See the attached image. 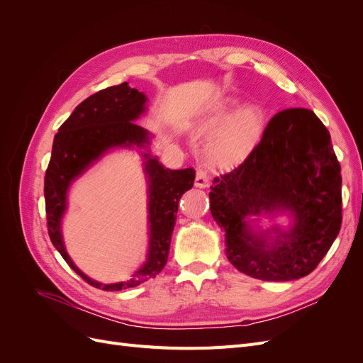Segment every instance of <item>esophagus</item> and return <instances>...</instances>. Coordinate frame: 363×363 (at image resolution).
<instances>
[{
    "instance_id": "obj_1",
    "label": "esophagus",
    "mask_w": 363,
    "mask_h": 363,
    "mask_svg": "<svg viewBox=\"0 0 363 363\" xmlns=\"http://www.w3.org/2000/svg\"><path fill=\"white\" fill-rule=\"evenodd\" d=\"M208 184H211V179H208L207 172L203 171V169L196 171V175H195V186H196V188L204 189V188H208Z\"/></svg>"
}]
</instances>
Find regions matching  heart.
Returning <instances> with one entry per match:
<instances>
[{
  "instance_id": "1",
  "label": "heart",
  "mask_w": 363,
  "mask_h": 363,
  "mask_svg": "<svg viewBox=\"0 0 363 363\" xmlns=\"http://www.w3.org/2000/svg\"><path fill=\"white\" fill-rule=\"evenodd\" d=\"M236 98L219 101L199 121V131L211 135L206 156L219 168H232L244 162L265 131L267 116L259 106H244Z\"/></svg>"
}]
</instances>
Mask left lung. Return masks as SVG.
<instances>
[{"instance_id":"1","label":"left lung","mask_w":363,"mask_h":363,"mask_svg":"<svg viewBox=\"0 0 363 363\" xmlns=\"http://www.w3.org/2000/svg\"><path fill=\"white\" fill-rule=\"evenodd\" d=\"M211 212L225 232V255L240 272L265 281L311 274L342 223L340 164L328 130L309 108L274 115L257 147L232 172L215 177ZM288 214V229L257 227Z\"/></svg>"}]
</instances>
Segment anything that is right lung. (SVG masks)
Wrapping results in <instances>:
<instances>
[{"instance_id": "obj_1", "label": "right lung", "mask_w": 363, "mask_h": 363, "mask_svg": "<svg viewBox=\"0 0 363 363\" xmlns=\"http://www.w3.org/2000/svg\"><path fill=\"white\" fill-rule=\"evenodd\" d=\"M148 98L128 83L111 86L86 98L54 136L51 160L45 172V211L52 245L68 265L94 288L121 291L155 279L167 265L171 235L182 195L194 186L192 168H164L150 151L152 135L135 124L145 113ZM118 147L137 148L145 160L149 184V250L146 262L127 282L106 285L87 278L69 257L61 235V219L67 208L70 184L107 152Z\"/></svg>"}]
</instances>
